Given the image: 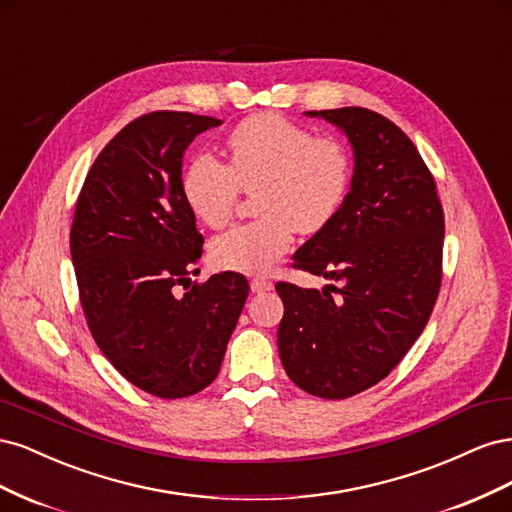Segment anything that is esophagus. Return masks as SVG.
I'll use <instances>...</instances> for the list:
<instances>
[{
  "mask_svg": "<svg viewBox=\"0 0 512 512\" xmlns=\"http://www.w3.org/2000/svg\"><path fill=\"white\" fill-rule=\"evenodd\" d=\"M250 288H252V292H267V290H271L273 288V284L269 282V280H262V277H254V280L250 282Z\"/></svg>",
  "mask_w": 512,
  "mask_h": 512,
  "instance_id": "1",
  "label": "esophagus"
}]
</instances>
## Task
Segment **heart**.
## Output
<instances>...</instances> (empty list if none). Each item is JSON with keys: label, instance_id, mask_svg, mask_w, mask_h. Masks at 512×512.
Segmentation results:
<instances>
[{"label": "heart", "instance_id": "heart-1", "mask_svg": "<svg viewBox=\"0 0 512 512\" xmlns=\"http://www.w3.org/2000/svg\"><path fill=\"white\" fill-rule=\"evenodd\" d=\"M228 153L230 164L209 151L198 153L181 177L185 203L209 228L232 218L241 190L256 192L260 218L209 243L211 262L222 271L267 273L290 250L294 228L316 235L346 205L352 158L333 136H316L301 123L262 113L230 132Z\"/></svg>", "mask_w": 512, "mask_h": 512}]
</instances>
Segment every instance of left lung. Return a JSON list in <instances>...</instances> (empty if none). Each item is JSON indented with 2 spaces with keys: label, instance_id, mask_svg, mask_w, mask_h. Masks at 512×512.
<instances>
[{
  "label": "left lung",
  "instance_id": "left-lung-1",
  "mask_svg": "<svg viewBox=\"0 0 512 512\" xmlns=\"http://www.w3.org/2000/svg\"><path fill=\"white\" fill-rule=\"evenodd\" d=\"M352 145L350 194L337 218L294 254L329 280L280 282L277 348L309 395L346 399L378 384L423 333L442 282L444 213L429 168L393 121L361 106L309 111Z\"/></svg>",
  "mask_w": 512,
  "mask_h": 512
}]
</instances>
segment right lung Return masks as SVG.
I'll use <instances>...</instances> for the list:
<instances>
[{
	"instance_id": "obj_1",
	"label": "right lung",
	"mask_w": 512,
	"mask_h": 512,
	"mask_svg": "<svg viewBox=\"0 0 512 512\" xmlns=\"http://www.w3.org/2000/svg\"><path fill=\"white\" fill-rule=\"evenodd\" d=\"M220 119L156 111L128 123L89 168L70 230L83 312L119 374L162 399L218 376L250 284L239 273L190 282L203 235L181 192L183 153Z\"/></svg>"
}]
</instances>
